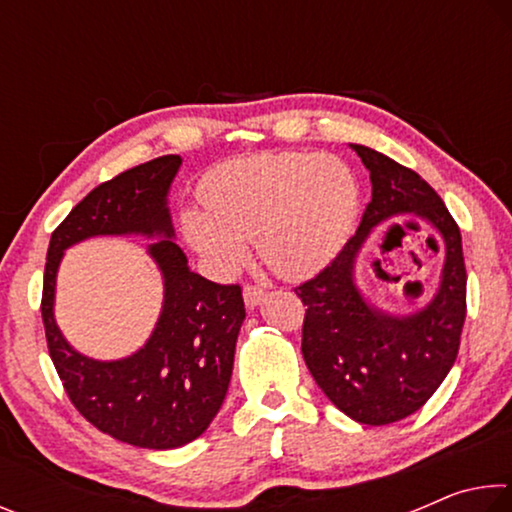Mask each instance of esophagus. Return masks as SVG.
<instances>
[{"mask_svg": "<svg viewBox=\"0 0 512 512\" xmlns=\"http://www.w3.org/2000/svg\"><path fill=\"white\" fill-rule=\"evenodd\" d=\"M264 300V291L259 287H253V284H248V287H244V302L248 309H255L259 302Z\"/></svg>", "mask_w": 512, "mask_h": 512, "instance_id": "1", "label": "esophagus"}]
</instances>
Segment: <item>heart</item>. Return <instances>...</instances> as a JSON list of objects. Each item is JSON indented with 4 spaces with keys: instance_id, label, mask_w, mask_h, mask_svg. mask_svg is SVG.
Instances as JSON below:
<instances>
[{
    "instance_id": "obj_1",
    "label": "heart",
    "mask_w": 512,
    "mask_h": 512,
    "mask_svg": "<svg viewBox=\"0 0 512 512\" xmlns=\"http://www.w3.org/2000/svg\"><path fill=\"white\" fill-rule=\"evenodd\" d=\"M201 201L205 210L180 212V228L214 275L237 273L255 239L271 271L302 280L339 255L361 192L350 164L332 153H259L207 173Z\"/></svg>"
}]
</instances>
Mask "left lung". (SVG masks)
Wrapping results in <instances>:
<instances>
[{
	"label": "left lung",
	"mask_w": 512,
	"mask_h": 512,
	"mask_svg": "<svg viewBox=\"0 0 512 512\" xmlns=\"http://www.w3.org/2000/svg\"><path fill=\"white\" fill-rule=\"evenodd\" d=\"M350 146L370 171L372 201L341 253L296 289L307 307L302 357L336 409L379 427L418 411L452 370L467 311V273L461 230L427 180L375 149ZM400 213L424 218L446 241L437 296L406 317L377 310L353 282V266L369 232Z\"/></svg>",
	"instance_id": "1"
}]
</instances>
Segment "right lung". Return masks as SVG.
Returning a JSON list of instances; mask_svg holds the SVG:
<instances>
[{
  "mask_svg": "<svg viewBox=\"0 0 512 512\" xmlns=\"http://www.w3.org/2000/svg\"><path fill=\"white\" fill-rule=\"evenodd\" d=\"M180 164V155H162L94 187L51 235L42 284L49 357L69 400L99 431L144 449L183 447L210 427L228 393L246 318L239 284H216L189 271L173 241L167 196ZM103 234L163 237L147 251L165 282L161 318L150 341L117 362L76 353L53 318L55 273L64 250Z\"/></svg>",
  "mask_w": 512,
  "mask_h": 512,
  "instance_id": "1",
  "label": "right lung"
}]
</instances>
